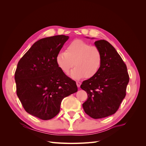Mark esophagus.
Masks as SVG:
<instances>
[{"label":"esophagus","mask_w":146,"mask_h":146,"mask_svg":"<svg viewBox=\"0 0 146 146\" xmlns=\"http://www.w3.org/2000/svg\"><path fill=\"white\" fill-rule=\"evenodd\" d=\"M76 84H77V87H78V88H80V85H81V82H76Z\"/></svg>","instance_id":"34e87169"}]
</instances>
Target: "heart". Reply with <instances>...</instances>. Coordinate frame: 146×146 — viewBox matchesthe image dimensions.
<instances>
[{
    "label": "heart",
    "instance_id": "heart-1",
    "mask_svg": "<svg viewBox=\"0 0 146 146\" xmlns=\"http://www.w3.org/2000/svg\"><path fill=\"white\" fill-rule=\"evenodd\" d=\"M102 61L99 48L81 39L70 42L66 48V52H60L56 56L57 66L64 74L69 72L74 63L76 67L70 76L76 80L85 76L88 78L93 77L99 72Z\"/></svg>",
    "mask_w": 146,
    "mask_h": 146
}]
</instances>
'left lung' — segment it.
<instances>
[{"mask_svg":"<svg viewBox=\"0 0 146 146\" xmlns=\"http://www.w3.org/2000/svg\"><path fill=\"white\" fill-rule=\"evenodd\" d=\"M102 61L96 76L83 81L80 86L88 94L83 104L84 111L93 119L115 113L126 95L129 76L125 64L114 47L108 41H97Z\"/></svg>","mask_w":146,"mask_h":146,"instance_id":"1","label":"left lung"}]
</instances>
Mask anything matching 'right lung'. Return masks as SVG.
<instances>
[{
  "mask_svg": "<svg viewBox=\"0 0 146 146\" xmlns=\"http://www.w3.org/2000/svg\"><path fill=\"white\" fill-rule=\"evenodd\" d=\"M69 38L61 35L39 39L17 63V96L26 111L42 120L56 116L62 100L78 90L76 82L56 63V55Z\"/></svg>",
  "mask_w": 146,
  "mask_h": 146,
  "instance_id": "add662e5",
  "label": "right lung"
}]
</instances>
